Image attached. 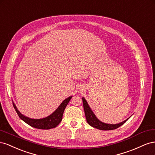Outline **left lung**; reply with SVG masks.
I'll return each mask as SVG.
<instances>
[{
	"instance_id": "8db88e82",
	"label": "left lung",
	"mask_w": 155,
	"mask_h": 155,
	"mask_svg": "<svg viewBox=\"0 0 155 155\" xmlns=\"http://www.w3.org/2000/svg\"><path fill=\"white\" fill-rule=\"evenodd\" d=\"M82 102L84 106V110L85 116L86 118V121L88 124L90 126L96 128L97 129H99L101 130H110L117 129L118 127H121L130 118H127L125 121H123L121 123H116V124H109V123H105L104 122L101 121L99 119L96 117L94 112L90 107L89 104H88L87 101L85 99L84 97H82Z\"/></svg>"
}]
</instances>
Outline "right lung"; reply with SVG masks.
Here are the masks:
<instances>
[{"label": "right lung", "instance_id": "add662e5", "mask_svg": "<svg viewBox=\"0 0 155 155\" xmlns=\"http://www.w3.org/2000/svg\"><path fill=\"white\" fill-rule=\"evenodd\" d=\"M72 97L73 96H70L64 100L55 111L50 114L49 116L41 119H32L24 116L17 109L14 102H13V104H14V108L15 109V111L18 114L19 117L30 126L39 129H51L58 126L61 122L64 110L67 107L71 99L72 98Z\"/></svg>", "mask_w": 155, "mask_h": 155}]
</instances>
